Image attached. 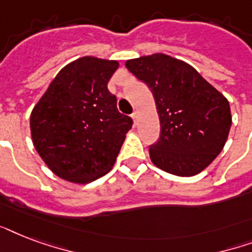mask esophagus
Here are the masks:
<instances>
[{
	"label": "esophagus",
	"instance_id": "obj_1",
	"mask_svg": "<svg viewBox=\"0 0 252 252\" xmlns=\"http://www.w3.org/2000/svg\"><path fill=\"white\" fill-rule=\"evenodd\" d=\"M132 119H133L134 124H137V122H138V111H134L133 114H132Z\"/></svg>",
	"mask_w": 252,
	"mask_h": 252
}]
</instances>
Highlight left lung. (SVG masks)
Masks as SVG:
<instances>
[{
  "label": "left lung",
  "instance_id": "8db88e82",
  "mask_svg": "<svg viewBox=\"0 0 252 252\" xmlns=\"http://www.w3.org/2000/svg\"><path fill=\"white\" fill-rule=\"evenodd\" d=\"M126 66L153 93L161 136L149 148L158 168L193 176L221 153L231 126L230 104L187 63L154 53L132 59Z\"/></svg>",
  "mask_w": 252,
  "mask_h": 252
}]
</instances>
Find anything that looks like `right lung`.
I'll use <instances>...</instances> for the list:
<instances>
[{"instance_id":"1","label":"right lung","mask_w":252,"mask_h":252,"mask_svg":"<svg viewBox=\"0 0 252 252\" xmlns=\"http://www.w3.org/2000/svg\"><path fill=\"white\" fill-rule=\"evenodd\" d=\"M119 63L85 56L57 73L30 116L37 154L53 174L85 184L115 165L132 119L107 89Z\"/></svg>"}]
</instances>
